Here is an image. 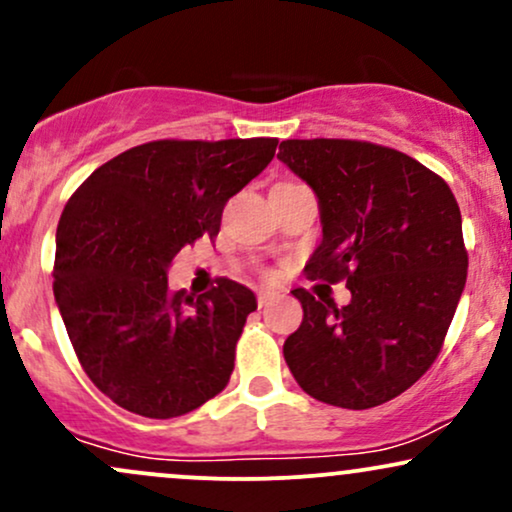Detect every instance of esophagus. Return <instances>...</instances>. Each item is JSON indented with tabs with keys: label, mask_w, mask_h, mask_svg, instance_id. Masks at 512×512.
<instances>
[{
	"label": "esophagus",
	"mask_w": 512,
	"mask_h": 512,
	"mask_svg": "<svg viewBox=\"0 0 512 512\" xmlns=\"http://www.w3.org/2000/svg\"><path fill=\"white\" fill-rule=\"evenodd\" d=\"M272 298H274V291H269V289L257 291V305H260V308H264V305L272 301Z\"/></svg>",
	"instance_id": "34e87169"
}]
</instances>
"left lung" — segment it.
I'll return each mask as SVG.
<instances>
[{"mask_svg":"<svg viewBox=\"0 0 512 512\" xmlns=\"http://www.w3.org/2000/svg\"><path fill=\"white\" fill-rule=\"evenodd\" d=\"M279 158L320 207L310 279L346 281L351 301L291 293L303 322L286 366L310 397L370 409L409 390L436 361L467 281L455 195L433 170L387 146L286 139Z\"/></svg>","mask_w":512,"mask_h":512,"instance_id":"1","label":"left lung"}]
</instances>
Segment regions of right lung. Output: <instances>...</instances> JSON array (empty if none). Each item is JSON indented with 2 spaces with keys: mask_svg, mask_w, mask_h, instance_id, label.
<instances>
[{
  "mask_svg": "<svg viewBox=\"0 0 512 512\" xmlns=\"http://www.w3.org/2000/svg\"><path fill=\"white\" fill-rule=\"evenodd\" d=\"M276 139L149 142L103 163L64 207L55 303L93 385L122 409L173 419L226 387L248 286L221 279L197 301L168 289L175 255L216 238L221 211L274 158Z\"/></svg>",
  "mask_w": 512,
  "mask_h": 512,
  "instance_id": "1",
  "label": "right lung"
}]
</instances>
